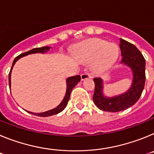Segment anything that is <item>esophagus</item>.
<instances>
[{"label": "esophagus", "mask_w": 154, "mask_h": 154, "mask_svg": "<svg viewBox=\"0 0 154 154\" xmlns=\"http://www.w3.org/2000/svg\"><path fill=\"white\" fill-rule=\"evenodd\" d=\"M89 78H92V75H91L89 73H82V74L81 75V79L82 80H85L86 79H89Z\"/></svg>", "instance_id": "34e87169"}]
</instances>
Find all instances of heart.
<instances>
[{
  "label": "heart",
  "mask_w": 154,
  "mask_h": 154,
  "mask_svg": "<svg viewBox=\"0 0 154 154\" xmlns=\"http://www.w3.org/2000/svg\"><path fill=\"white\" fill-rule=\"evenodd\" d=\"M76 53L85 62H93L92 69L94 72L101 73L115 63L119 55V49L115 44L96 39L80 46Z\"/></svg>",
  "instance_id": "obj_1"
}]
</instances>
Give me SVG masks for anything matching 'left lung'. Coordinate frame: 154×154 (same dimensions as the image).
<instances>
[{"label": "left lung", "instance_id": "obj_1", "mask_svg": "<svg viewBox=\"0 0 154 154\" xmlns=\"http://www.w3.org/2000/svg\"><path fill=\"white\" fill-rule=\"evenodd\" d=\"M122 55L121 62L131 69L133 83L126 92L117 96L106 97L103 95V81L101 78H95V91L93 102L99 109L107 112H119L135 104L140 97L145 85L146 62L141 52L134 45L123 39L119 40Z\"/></svg>", "mask_w": 154, "mask_h": 154}]
</instances>
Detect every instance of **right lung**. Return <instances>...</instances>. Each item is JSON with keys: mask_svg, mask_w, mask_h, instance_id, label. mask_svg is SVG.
I'll list each match as a JSON object with an SVG mask.
<instances>
[{"mask_svg": "<svg viewBox=\"0 0 154 154\" xmlns=\"http://www.w3.org/2000/svg\"><path fill=\"white\" fill-rule=\"evenodd\" d=\"M51 48L48 46H46V47H42V48H33V49L30 50V51H26V52L23 53V54H21L20 55H18L17 57H16L14 60L13 64H12L11 69L10 72H9V87L11 88V70L13 69L14 65L15 64V62L18 60L19 58H21V57H24L25 55H30V54H35V53H45L47 52V51H49V49ZM81 80V76L80 75H75V76H72V77H69L66 79V83H67V89H66V93H65V96L64 97L63 100L62 101V103L58 105V106L55 107V109H52L51 110H48V111H46V112H39V113H35V112H28L31 114H33V115L38 116H42V117H46V116H50L55 115V114L59 113L60 112H62V110L66 107L68 104V102L69 100V98H70L71 92H72V90L73 89L75 86L77 85L79 82Z\"/></svg>", "mask_w": 154, "mask_h": 154, "instance_id": "1", "label": "right lung"}]
</instances>
